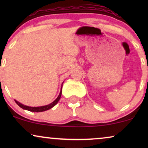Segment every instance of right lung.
Returning a JSON list of instances; mask_svg holds the SVG:
<instances>
[{
  "label": "right lung",
  "instance_id": "obj_1",
  "mask_svg": "<svg viewBox=\"0 0 148 148\" xmlns=\"http://www.w3.org/2000/svg\"><path fill=\"white\" fill-rule=\"evenodd\" d=\"M63 83L64 82H62V84L61 85V89H60V94H59V95H58V96L57 97V98H56L54 101H53V102H52V103H50V104H48V105H46V106H38V107H32V106H25V105L21 104V103L19 102L18 101H17L16 100H15V102L17 103V104L18 105V106L21 107V108L24 109V110H27L31 111V112H44V111L48 110H49V109L52 108V107H54V106H55V105L58 103V101H59L60 98V96H61V94H62V84H63Z\"/></svg>",
  "mask_w": 148,
  "mask_h": 148
}]
</instances>
